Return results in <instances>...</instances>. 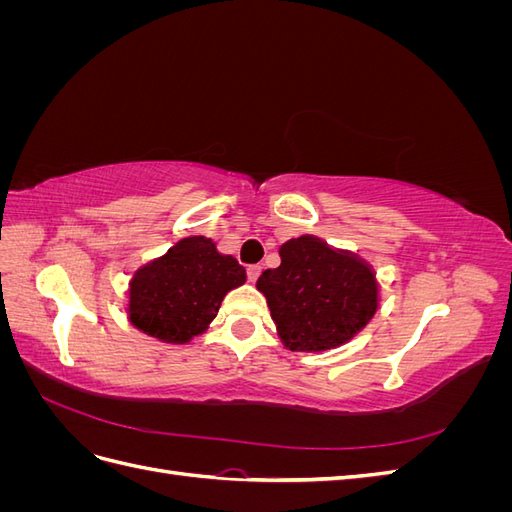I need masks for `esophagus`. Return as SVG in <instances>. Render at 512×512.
Wrapping results in <instances>:
<instances>
[{"label": "esophagus", "instance_id": "34e87169", "mask_svg": "<svg viewBox=\"0 0 512 512\" xmlns=\"http://www.w3.org/2000/svg\"><path fill=\"white\" fill-rule=\"evenodd\" d=\"M260 265H250V267H247V280H250V282H256L258 280V275H260Z\"/></svg>", "mask_w": 512, "mask_h": 512}]
</instances>
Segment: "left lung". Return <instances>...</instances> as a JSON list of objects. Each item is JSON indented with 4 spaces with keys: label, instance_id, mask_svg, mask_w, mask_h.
<instances>
[{
    "label": "left lung",
    "instance_id": "1",
    "mask_svg": "<svg viewBox=\"0 0 512 512\" xmlns=\"http://www.w3.org/2000/svg\"><path fill=\"white\" fill-rule=\"evenodd\" d=\"M282 265L267 269L256 288L267 297L282 344L294 352L342 346L374 318L376 273L352 252L303 235L280 247Z\"/></svg>",
    "mask_w": 512,
    "mask_h": 512
}]
</instances>
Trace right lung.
<instances>
[{
  "mask_svg": "<svg viewBox=\"0 0 512 512\" xmlns=\"http://www.w3.org/2000/svg\"><path fill=\"white\" fill-rule=\"evenodd\" d=\"M245 284V269L207 237H185L138 269L130 282L128 316L138 331L166 344L205 333L226 294Z\"/></svg>",
  "mask_w": 512,
  "mask_h": 512,
  "instance_id": "obj_1",
  "label": "right lung"
}]
</instances>
